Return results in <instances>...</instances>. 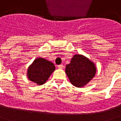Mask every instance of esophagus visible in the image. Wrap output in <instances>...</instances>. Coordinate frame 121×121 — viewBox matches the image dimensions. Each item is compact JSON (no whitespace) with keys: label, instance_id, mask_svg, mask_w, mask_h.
<instances>
[{"label":"esophagus","instance_id":"34e87169","mask_svg":"<svg viewBox=\"0 0 121 121\" xmlns=\"http://www.w3.org/2000/svg\"><path fill=\"white\" fill-rule=\"evenodd\" d=\"M58 68H60V69H63V68H64V66H63V65H60L58 66Z\"/></svg>","mask_w":121,"mask_h":121}]
</instances>
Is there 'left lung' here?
Masks as SVG:
<instances>
[{
  "label": "left lung",
  "instance_id": "1",
  "mask_svg": "<svg viewBox=\"0 0 121 121\" xmlns=\"http://www.w3.org/2000/svg\"><path fill=\"white\" fill-rule=\"evenodd\" d=\"M96 66L93 61L82 55H74L65 72L70 82L77 87L86 85L96 73Z\"/></svg>",
  "mask_w": 121,
  "mask_h": 121
}]
</instances>
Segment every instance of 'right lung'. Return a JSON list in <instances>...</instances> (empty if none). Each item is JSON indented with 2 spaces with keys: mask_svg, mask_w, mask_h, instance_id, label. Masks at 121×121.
I'll list each match as a JSON object with an SVG mask.
<instances>
[{
  "mask_svg": "<svg viewBox=\"0 0 121 121\" xmlns=\"http://www.w3.org/2000/svg\"><path fill=\"white\" fill-rule=\"evenodd\" d=\"M55 70L53 63L43 58H38L27 68V77L30 81L41 85L46 82Z\"/></svg>",
  "mask_w": 121,
  "mask_h": 121,
  "instance_id": "1",
  "label": "right lung"
}]
</instances>
